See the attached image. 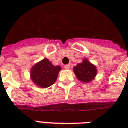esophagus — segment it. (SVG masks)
Masks as SVG:
<instances>
[{
    "label": "esophagus",
    "mask_w": 128,
    "mask_h": 128,
    "mask_svg": "<svg viewBox=\"0 0 128 128\" xmlns=\"http://www.w3.org/2000/svg\"><path fill=\"white\" fill-rule=\"evenodd\" d=\"M64 68L65 69H69L70 68V64H66V65H64Z\"/></svg>",
    "instance_id": "1"
}]
</instances>
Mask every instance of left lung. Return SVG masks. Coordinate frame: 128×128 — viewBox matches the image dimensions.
Listing matches in <instances>:
<instances>
[{
  "mask_svg": "<svg viewBox=\"0 0 128 128\" xmlns=\"http://www.w3.org/2000/svg\"><path fill=\"white\" fill-rule=\"evenodd\" d=\"M73 71L79 80L84 83H89L95 78L97 70L94 65L87 59H84L82 63L73 67Z\"/></svg>",
  "mask_w": 128,
  "mask_h": 128,
  "instance_id": "8db88e82",
  "label": "left lung"
}]
</instances>
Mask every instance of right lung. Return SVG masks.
Returning a JSON list of instances; mask_svg holds the SVG:
<instances>
[{
	"mask_svg": "<svg viewBox=\"0 0 128 128\" xmlns=\"http://www.w3.org/2000/svg\"><path fill=\"white\" fill-rule=\"evenodd\" d=\"M60 70V66H54L47 58H44L32 67L31 79L38 86L47 88L56 82Z\"/></svg>",
	"mask_w": 128,
	"mask_h": 128,
	"instance_id": "add662e5",
	"label": "right lung"
}]
</instances>
